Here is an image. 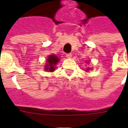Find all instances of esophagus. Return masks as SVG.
Listing matches in <instances>:
<instances>
[{
    "instance_id": "esophagus-1",
    "label": "esophagus",
    "mask_w": 128,
    "mask_h": 128,
    "mask_svg": "<svg viewBox=\"0 0 128 128\" xmlns=\"http://www.w3.org/2000/svg\"><path fill=\"white\" fill-rule=\"evenodd\" d=\"M66 56V57L68 58H70L72 57V54L71 53H67Z\"/></svg>"
}]
</instances>
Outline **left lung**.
<instances>
[{"mask_svg":"<svg viewBox=\"0 0 128 128\" xmlns=\"http://www.w3.org/2000/svg\"><path fill=\"white\" fill-rule=\"evenodd\" d=\"M87 70H88V69H87Z\"/></svg>","mask_w":128,"mask_h":128,"instance_id":"obj_1","label":"left lung"}]
</instances>
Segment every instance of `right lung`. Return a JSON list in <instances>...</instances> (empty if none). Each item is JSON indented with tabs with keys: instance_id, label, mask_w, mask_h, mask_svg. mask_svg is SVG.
I'll list each match as a JSON object with an SVG mask.
<instances>
[{
	"instance_id": "1",
	"label": "right lung",
	"mask_w": 128,
	"mask_h": 128,
	"mask_svg": "<svg viewBox=\"0 0 128 128\" xmlns=\"http://www.w3.org/2000/svg\"><path fill=\"white\" fill-rule=\"evenodd\" d=\"M59 59L58 58L54 55H51L48 57V58L47 59V65L45 66V69L48 71L52 72L55 70V66L57 64V62H58Z\"/></svg>"
}]
</instances>
